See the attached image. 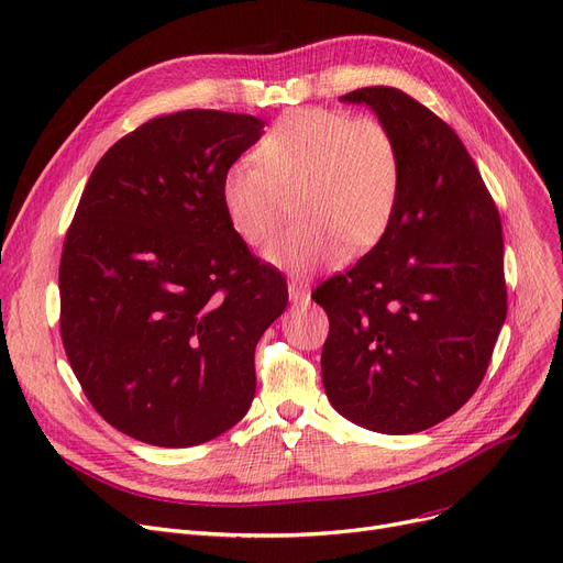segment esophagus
<instances>
[{"label":"esophagus","mask_w":563,"mask_h":563,"mask_svg":"<svg viewBox=\"0 0 563 563\" xmlns=\"http://www.w3.org/2000/svg\"><path fill=\"white\" fill-rule=\"evenodd\" d=\"M287 291H289V299L295 301V303L308 301V297H310L308 285H306L303 280H295V278H291V280L287 283Z\"/></svg>","instance_id":"34e87169"}]
</instances>
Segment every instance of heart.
Returning <instances> with one entry per match:
<instances>
[{
  "label": "heart",
  "instance_id": "obj_1",
  "mask_svg": "<svg viewBox=\"0 0 563 563\" xmlns=\"http://www.w3.org/2000/svg\"><path fill=\"white\" fill-rule=\"evenodd\" d=\"M228 167L221 200L236 236L253 249L272 243L287 221L301 223L266 251L291 274L338 264L373 249L394 221L402 190L396 135L377 117L303 108L283 114L253 152Z\"/></svg>",
  "mask_w": 563,
  "mask_h": 563
}]
</instances>
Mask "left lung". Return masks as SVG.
<instances>
[{"label":"left lung","mask_w":563,"mask_h":563,"mask_svg":"<svg viewBox=\"0 0 563 563\" xmlns=\"http://www.w3.org/2000/svg\"><path fill=\"white\" fill-rule=\"evenodd\" d=\"M396 135L402 190L386 234L312 299L329 314L324 390L386 434L449 419L485 377L506 320L501 218L455 131L396 87L342 96Z\"/></svg>","instance_id":"left-lung-1"}]
</instances>
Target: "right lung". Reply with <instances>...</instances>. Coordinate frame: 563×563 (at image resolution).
<instances>
[{
	"label": "right lung",
	"mask_w": 563,
	"mask_h": 563,
	"mask_svg": "<svg viewBox=\"0 0 563 563\" xmlns=\"http://www.w3.org/2000/svg\"><path fill=\"white\" fill-rule=\"evenodd\" d=\"M264 121L150 119L93 167L59 262V329L87 400L137 442L184 449L236 426L255 345L287 285L232 230L221 181Z\"/></svg>",
	"instance_id": "obj_1"
}]
</instances>
